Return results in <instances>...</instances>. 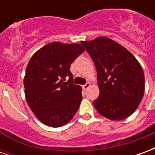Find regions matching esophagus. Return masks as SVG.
Masks as SVG:
<instances>
[{"mask_svg":"<svg viewBox=\"0 0 155 155\" xmlns=\"http://www.w3.org/2000/svg\"><path fill=\"white\" fill-rule=\"evenodd\" d=\"M90 86H91V84H90V83H86V84H84V85L82 86V88H83V90H84V91H86Z\"/></svg>","mask_w":155,"mask_h":155,"instance_id":"34e87169","label":"esophagus"}]
</instances>
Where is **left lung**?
I'll use <instances>...</instances> for the list:
<instances>
[{
  "mask_svg": "<svg viewBox=\"0 0 155 155\" xmlns=\"http://www.w3.org/2000/svg\"><path fill=\"white\" fill-rule=\"evenodd\" d=\"M97 71L99 97L93 101L102 116L121 120L135 111L144 92V75L130 51L107 37L82 41Z\"/></svg>",
  "mask_w": 155,
  "mask_h": 155,
  "instance_id": "1",
  "label": "left lung"
}]
</instances>
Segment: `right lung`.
I'll return each instance as SVG.
<instances>
[{
  "mask_svg": "<svg viewBox=\"0 0 155 155\" xmlns=\"http://www.w3.org/2000/svg\"><path fill=\"white\" fill-rule=\"evenodd\" d=\"M84 51L81 44L51 42L29 61L24 78L25 99L34 114L48 126L66 124L80 107L82 88L74 84L70 68Z\"/></svg>",
  "mask_w": 155,
  "mask_h": 155,
  "instance_id": "add662e5",
  "label": "right lung"
}]
</instances>
